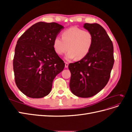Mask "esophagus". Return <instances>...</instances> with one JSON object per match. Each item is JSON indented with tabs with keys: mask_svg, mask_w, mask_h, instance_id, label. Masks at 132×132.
I'll return each instance as SVG.
<instances>
[{
	"mask_svg": "<svg viewBox=\"0 0 132 132\" xmlns=\"http://www.w3.org/2000/svg\"><path fill=\"white\" fill-rule=\"evenodd\" d=\"M68 65H69L68 63H67V62H65V67L66 68H67L68 67Z\"/></svg>",
	"mask_w": 132,
	"mask_h": 132,
	"instance_id": "esophagus-1",
	"label": "esophagus"
}]
</instances>
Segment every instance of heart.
I'll return each mask as SVG.
<instances>
[{
  "label": "heart",
  "instance_id": "1",
  "mask_svg": "<svg viewBox=\"0 0 132 132\" xmlns=\"http://www.w3.org/2000/svg\"><path fill=\"white\" fill-rule=\"evenodd\" d=\"M62 36V38L57 36L53 40V48L57 54L63 55L68 49L65 57L68 61L75 58L81 60L88 54L94 41L93 35L90 31L72 27L64 31Z\"/></svg>",
  "mask_w": 132,
  "mask_h": 132
}]
</instances>
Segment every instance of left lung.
<instances>
[{
	"label": "left lung",
	"mask_w": 132,
	"mask_h": 132,
	"mask_svg": "<svg viewBox=\"0 0 132 132\" xmlns=\"http://www.w3.org/2000/svg\"><path fill=\"white\" fill-rule=\"evenodd\" d=\"M83 27L93 34V44L84 58L69 64V87L75 96L87 98L99 93L109 81L114 64L113 46L100 25L85 23Z\"/></svg>",
	"instance_id": "left-lung-1"
}]
</instances>
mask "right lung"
<instances>
[{
  "instance_id": "add662e5",
  "label": "right lung",
  "mask_w": 132,
  "mask_h": 132,
  "mask_svg": "<svg viewBox=\"0 0 132 132\" xmlns=\"http://www.w3.org/2000/svg\"><path fill=\"white\" fill-rule=\"evenodd\" d=\"M64 27L55 22H38L20 37L15 49L13 69L15 83L31 98L48 95L53 80L65 63L53 48V40Z\"/></svg>"
}]
</instances>
